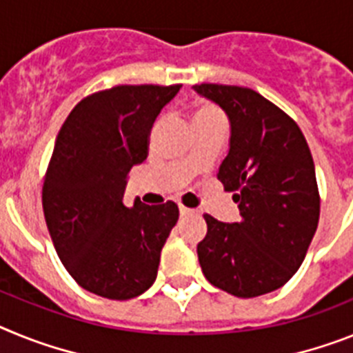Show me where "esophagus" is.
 Returning <instances> with one entry per match:
<instances>
[{"label":"esophagus","instance_id":"1","mask_svg":"<svg viewBox=\"0 0 353 353\" xmlns=\"http://www.w3.org/2000/svg\"><path fill=\"white\" fill-rule=\"evenodd\" d=\"M179 213L183 214V216H188V214H197L199 211L197 210H190V208H186V206H183V204H181Z\"/></svg>","mask_w":353,"mask_h":353}]
</instances>
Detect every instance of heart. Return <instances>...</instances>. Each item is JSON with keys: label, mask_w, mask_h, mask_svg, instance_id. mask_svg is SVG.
Segmentation results:
<instances>
[{"label": "heart", "mask_w": 353, "mask_h": 353, "mask_svg": "<svg viewBox=\"0 0 353 353\" xmlns=\"http://www.w3.org/2000/svg\"><path fill=\"white\" fill-rule=\"evenodd\" d=\"M216 117H222V113L220 110L214 106V104L206 103V101H201V103L195 104L194 108V124L202 121H208V119H216Z\"/></svg>", "instance_id": "heart-1"}]
</instances>
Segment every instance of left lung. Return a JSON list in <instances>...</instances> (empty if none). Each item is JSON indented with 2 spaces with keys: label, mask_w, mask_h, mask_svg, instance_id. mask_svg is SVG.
Instances as JSON below:
<instances>
[{
  "label": "left lung",
  "mask_w": 353,
  "mask_h": 353,
  "mask_svg": "<svg viewBox=\"0 0 353 353\" xmlns=\"http://www.w3.org/2000/svg\"><path fill=\"white\" fill-rule=\"evenodd\" d=\"M231 121V147L219 181L240 208V222L204 214L197 245L202 274L240 299L279 290L300 268L320 220V192L311 151L299 124L256 90L201 83Z\"/></svg>",
  "instance_id": "obj_1"
}]
</instances>
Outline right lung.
Masks as SVG:
<instances>
[{"label":"right lung","mask_w":353,"mask_h":353,"mask_svg":"<svg viewBox=\"0 0 353 353\" xmlns=\"http://www.w3.org/2000/svg\"><path fill=\"white\" fill-rule=\"evenodd\" d=\"M181 85H117L76 104L57 137L42 210L60 261L83 290L128 300L149 290L179 219L176 202L125 208V176L149 154L158 113Z\"/></svg>","instance_id":"add662e5"}]
</instances>
